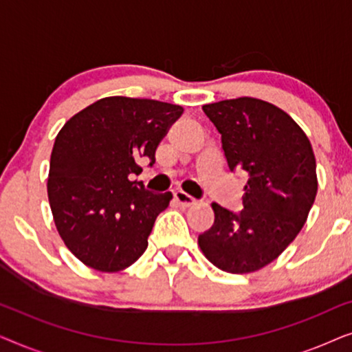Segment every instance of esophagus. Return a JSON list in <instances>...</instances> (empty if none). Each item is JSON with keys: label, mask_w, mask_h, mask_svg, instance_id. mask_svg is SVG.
<instances>
[{"label": "esophagus", "mask_w": 352, "mask_h": 352, "mask_svg": "<svg viewBox=\"0 0 352 352\" xmlns=\"http://www.w3.org/2000/svg\"><path fill=\"white\" fill-rule=\"evenodd\" d=\"M175 200L181 206H190V205H195L197 204V200L194 199V197L189 195V194H186V192H182V190H176L175 192Z\"/></svg>", "instance_id": "esophagus-1"}]
</instances>
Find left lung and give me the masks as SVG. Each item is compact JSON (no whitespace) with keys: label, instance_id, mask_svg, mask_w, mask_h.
Segmentation results:
<instances>
[{"label":"left lung","instance_id":"1","mask_svg":"<svg viewBox=\"0 0 352 352\" xmlns=\"http://www.w3.org/2000/svg\"><path fill=\"white\" fill-rule=\"evenodd\" d=\"M221 134L230 171L248 176L243 210L213 204L214 223L199 235L208 261L230 274L274 261L305 226L317 194L316 158L290 115L254 98L204 105Z\"/></svg>","mask_w":352,"mask_h":352}]
</instances>
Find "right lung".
I'll return each instance as SVG.
<instances>
[{
  "label": "right lung",
  "mask_w": 352,
  "mask_h": 352,
  "mask_svg": "<svg viewBox=\"0 0 352 352\" xmlns=\"http://www.w3.org/2000/svg\"><path fill=\"white\" fill-rule=\"evenodd\" d=\"M181 105L123 96L99 99L74 115L57 134L51 153L47 197L67 248L86 266L117 272L147 248L157 216L171 192L152 194L129 181L155 163V151Z\"/></svg>",
  "instance_id": "obj_1"
}]
</instances>
